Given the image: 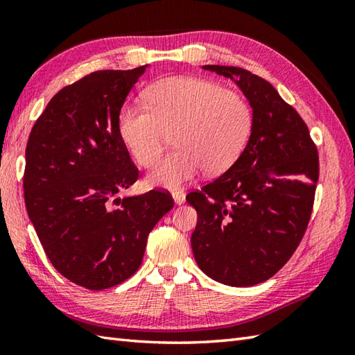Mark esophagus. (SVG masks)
I'll return each mask as SVG.
<instances>
[{
  "instance_id": "34e87169",
  "label": "esophagus",
  "mask_w": 355,
  "mask_h": 355,
  "mask_svg": "<svg viewBox=\"0 0 355 355\" xmlns=\"http://www.w3.org/2000/svg\"><path fill=\"white\" fill-rule=\"evenodd\" d=\"M172 198H173V202L180 206V205H183V202H184L186 195H184L183 191H175V192L172 193Z\"/></svg>"
}]
</instances>
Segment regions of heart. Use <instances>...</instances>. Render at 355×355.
Here are the masks:
<instances>
[{
  "instance_id": "heart-1",
  "label": "heart",
  "mask_w": 355,
  "mask_h": 355,
  "mask_svg": "<svg viewBox=\"0 0 355 355\" xmlns=\"http://www.w3.org/2000/svg\"><path fill=\"white\" fill-rule=\"evenodd\" d=\"M146 108L123 107L119 132L140 166L162 157L172 134V154L146 175L153 187L178 189L205 168L227 169L243 153L253 126V110L244 96L201 78H166L145 92Z\"/></svg>"
}]
</instances>
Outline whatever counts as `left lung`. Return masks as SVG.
Returning <instances> with one entry per match:
<instances>
[{"instance_id":"1","label":"left lung","mask_w":355,"mask_h":355,"mask_svg":"<svg viewBox=\"0 0 355 355\" xmlns=\"http://www.w3.org/2000/svg\"><path fill=\"white\" fill-rule=\"evenodd\" d=\"M239 87L253 110L238 160L186 201L198 214L191 245L214 281L250 286L267 281L296 250L310 221L319 155L297 111L276 88L238 67L202 65Z\"/></svg>"}]
</instances>
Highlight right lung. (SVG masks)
Here are the masks:
<instances>
[{
    "label": "right lung",
    "instance_id": "obj_1",
    "mask_svg": "<svg viewBox=\"0 0 355 355\" xmlns=\"http://www.w3.org/2000/svg\"><path fill=\"white\" fill-rule=\"evenodd\" d=\"M148 65L102 70L53 96L26 148L24 200L44 252L88 290L132 276L149 232L173 207L168 192L116 195L139 171L119 132V112Z\"/></svg>",
    "mask_w": 355,
    "mask_h": 355
}]
</instances>
